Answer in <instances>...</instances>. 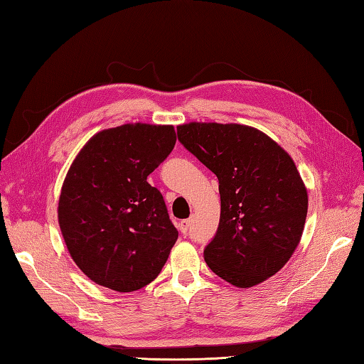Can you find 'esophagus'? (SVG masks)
I'll return each instance as SVG.
<instances>
[{
  "instance_id": "obj_1",
  "label": "esophagus",
  "mask_w": 364,
  "mask_h": 364,
  "mask_svg": "<svg viewBox=\"0 0 364 364\" xmlns=\"http://www.w3.org/2000/svg\"><path fill=\"white\" fill-rule=\"evenodd\" d=\"M191 225H192V222L191 220H181L180 222V231L183 235H188L189 231H191Z\"/></svg>"
}]
</instances>
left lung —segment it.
Returning a JSON list of instances; mask_svg holds the SVG:
<instances>
[{
	"instance_id": "8db88e82",
	"label": "left lung",
	"mask_w": 364,
	"mask_h": 364,
	"mask_svg": "<svg viewBox=\"0 0 364 364\" xmlns=\"http://www.w3.org/2000/svg\"><path fill=\"white\" fill-rule=\"evenodd\" d=\"M178 141L219 180L220 222L203 257L215 275L252 288L275 275L304 233L308 194L292 158L262 131L191 122Z\"/></svg>"
}]
</instances>
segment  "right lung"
I'll use <instances>...</instances> for the list:
<instances>
[{
    "instance_id": "add662e5",
    "label": "right lung",
    "mask_w": 364,
    "mask_h": 364,
    "mask_svg": "<svg viewBox=\"0 0 364 364\" xmlns=\"http://www.w3.org/2000/svg\"><path fill=\"white\" fill-rule=\"evenodd\" d=\"M176 142L172 125H127L92 136L60 189L58 220L92 282L119 292L151 283L178 239L161 192L146 181Z\"/></svg>"
}]
</instances>
